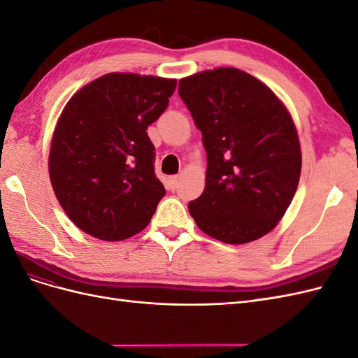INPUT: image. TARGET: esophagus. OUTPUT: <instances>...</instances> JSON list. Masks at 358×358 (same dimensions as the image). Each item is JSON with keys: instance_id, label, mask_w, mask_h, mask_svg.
Returning <instances> with one entry per match:
<instances>
[{"instance_id": "1", "label": "esophagus", "mask_w": 358, "mask_h": 358, "mask_svg": "<svg viewBox=\"0 0 358 358\" xmlns=\"http://www.w3.org/2000/svg\"><path fill=\"white\" fill-rule=\"evenodd\" d=\"M178 185H179V176H170L169 178V188L176 189Z\"/></svg>"}]
</instances>
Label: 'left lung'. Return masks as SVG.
Returning a JSON list of instances; mask_svg holds the SVG:
<instances>
[{"instance_id":"1","label":"left lung","mask_w":358,"mask_h":358,"mask_svg":"<svg viewBox=\"0 0 358 358\" xmlns=\"http://www.w3.org/2000/svg\"><path fill=\"white\" fill-rule=\"evenodd\" d=\"M179 95L208 154L206 188L188 204L199 229L231 245L272 231L301 171L297 129L285 106L263 82L233 67L182 79Z\"/></svg>"}]
</instances>
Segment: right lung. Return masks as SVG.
Listing matches in <instances>:
<instances>
[{
	"label": "right lung",
	"mask_w": 358,
	"mask_h": 358,
	"mask_svg": "<svg viewBox=\"0 0 358 358\" xmlns=\"http://www.w3.org/2000/svg\"><path fill=\"white\" fill-rule=\"evenodd\" d=\"M175 79L110 73L64 107L49 154L52 188L69 218L100 241L142 231L166 189L148 127L164 113Z\"/></svg>",
	"instance_id": "1"
}]
</instances>
